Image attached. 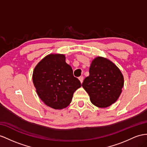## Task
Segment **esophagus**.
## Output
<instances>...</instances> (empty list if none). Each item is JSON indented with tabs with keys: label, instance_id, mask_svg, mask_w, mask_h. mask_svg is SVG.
Segmentation results:
<instances>
[{
	"label": "esophagus",
	"instance_id": "1",
	"mask_svg": "<svg viewBox=\"0 0 147 147\" xmlns=\"http://www.w3.org/2000/svg\"><path fill=\"white\" fill-rule=\"evenodd\" d=\"M79 80H80L81 83H82V82H83V80H84V77L83 76L79 77Z\"/></svg>",
	"mask_w": 147,
	"mask_h": 147
}]
</instances>
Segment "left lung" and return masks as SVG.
Instances as JSON below:
<instances>
[{"mask_svg": "<svg viewBox=\"0 0 147 147\" xmlns=\"http://www.w3.org/2000/svg\"><path fill=\"white\" fill-rule=\"evenodd\" d=\"M123 83V76L118 67L109 59L98 56L92 60L89 76L84 79L82 86L94 106L105 108L118 99Z\"/></svg>", "mask_w": 147, "mask_h": 147, "instance_id": "8db88e82", "label": "left lung"}]
</instances>
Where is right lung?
<instances>
[{
	"label": "right lung",
	"instance_id": "add662e5",
	"mask_svg": "<svg viewBox=\"0 0 147 147\" xmlns=\"http://www.w3.org/2000/svg\"><path fill=\"white\" fill-rule=\"evenodd\" d=\"M65 59L63 54L48 55L37 64L33 73L38 96L47 106L55 109L68 106L74 91L81 86Z\"/></svg>",
	"mask_w": 147,
	"mask_h": 147
}]
</instances>
